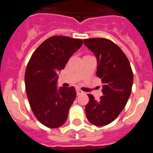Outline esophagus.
<instances>
[{
    "mask_svg": "<svg viewBox=\"0 0 153 153\" xmlns=\"http://www.w3.org/2000/svg\"><path fill=\"white\" fill-rule=\"evenodd\" d=\"M76 94H77L78 96L80 95V94H82V93H83V92L82 91V90H81L80 89H76Z\"/></svg>",
    "mask_w": 153,
    "mask_h": 153,
    "instance_id": "1",
    "label": "esophagus"
}]
</instances>
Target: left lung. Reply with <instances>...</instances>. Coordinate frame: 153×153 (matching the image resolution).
Wrapping results in <instances>:
<instances>
[{"label": "left lung", "mask_w": 153, "mask_h": 153, "mask_svg": "<svg viewBox=\"0 0 153 153\" xmlns=\"http://www.w3.org/2000/svg\"><path fill=\"white\" fill-rule=\"evenodd\" d=\"M83 43L97 56V76L103 84V95L100 100L88 94L86 116L90 123L103 126L116 120L126 105L132 92L133 74L128 58L112 40L90 38L84 39Z\"/></svg>", "instance_id": "1"}]
</instances>
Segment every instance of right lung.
<instances>
[{"label": "right lung", "mask_w": 153, "mask_h": 153, "mask_svg": "<svg viewBox=\"0 0 153 153\" xmlns=\"http://www.w3.org/2000/svg\"><path fill=\"white\" fill-rule=\"evenodd\" d=\"M83 44L81 39L51 36L33 52L25 71V87L31 110L40 123L58 128L67 120L76 97L75 88H56L58 71Z\"/></svg>", "instance_id": "add662e5"}]
</instances>
